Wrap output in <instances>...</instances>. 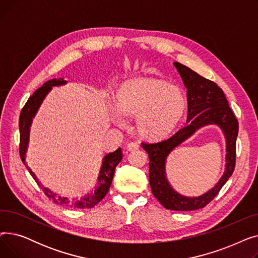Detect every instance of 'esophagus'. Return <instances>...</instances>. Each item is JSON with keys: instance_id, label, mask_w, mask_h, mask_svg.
I'll list each match as a JSON object with an SVG mask.
<instances>
[{"instance_id": "1", "label": "esophagus", "mask_w": 258, "mask_h": 258, "mask_svg": "<svg viewBox=\"0 0 258 258\" xmlns=\"http://www.w3.org/2000/svg\"><path fill=\"white\" fill-rule=\"evenodd\" d=\"M126 148H127V151H130V152L137 151V150H139V145L137 143H135V142H131V143L127 144Z\"/></svg>"}]
</instances>
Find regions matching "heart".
<instances>
[{
  "mask_svg": "<svg viewBox=\"0 0 258 258\" xmlns=\"http://www.w3.org/2000/svg\"><path fill=\"white\" fill-rule=\"evenodd\" d=\"M117 111L128 117H137L140 136L150 141L167 138L180 124L187 110L184 92L166 80L155 77H136L122 83L115 94ZM115 123L123 120L113 114Z\"/></svg>",
  "mask_w": 258,
  "mask_h": 258,
  "instance_id": "1",
  "label": "heart"
}]
</instances>
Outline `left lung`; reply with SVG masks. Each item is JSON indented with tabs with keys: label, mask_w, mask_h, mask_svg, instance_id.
<instances>
[{
	"label": "left lung",
	"mask_w": 258,
	"mask_h": 258,
	"mask_svg": "<svg viewBox=\"0 0 258 258\" xmlns=\"http://www.w3.org/2000/svg\"><path fill=\"white\" fill-rule=\"evenodd\" d=\"M173 64L177 68L187 89V124L166 140L155 143L142 142L141 145L150 159V184L155 198L168 210L190 211L208 205L231 177L236 161L238 121L230 108L223 90L218 85L178 61ZM210 123L221 126L227 139L225 173L219 183L205 195L198 198L183 197L175 193L167 182L165 160L175 146L190 137L201 126Z\"/></svg>",
	"instance_id": "left-lung-1"
}]
</instances>
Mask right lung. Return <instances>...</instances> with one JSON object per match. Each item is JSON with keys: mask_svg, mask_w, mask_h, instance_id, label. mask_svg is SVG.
Wrapping results in <instances>:
<instances>
[{"mask_svg": "<svg viewBox=\"0 0 258 258\" xmlns=\"http://www.w3.org/2000/svg\"><path fill=\"white\" fill-rule=\"evenodd\" d=\"M66 83L67 81L61 78L60 79H51V80L47 81V83H45L42 87L38 88L29 97V99L27 100L26 104L22 108L20 120H19L20 156H21V159L23 161V163L25 164L26 168L28 169L29 173L32 175V178L35 180L37 185L42 188L44 194L49 199H51L54 203H56V204H60V205L75 207V208H92L95 205H97L98 203L105 197V195L108 192V189H110V186H111L113 178H114L115 168L119 164V162L122 160V152H121L120 147L114 153H110L104 157L102 167H101L100 174L98 178V186L96 187V189H95V191L92 195H88L84 199H81L80 201H76L75 203L73 201L68 200L67 198H61L60 196L53 194L52 191L49 190V189L40 185V183L37 181V178L35 177V174L28 167V165L26 164V161H25V154L27 151V145H28V142H29V132H30V125L32 122V118L34 117L35 113L37 112V108L39 107L40 103H42V101L44 100L45 96L51 90V88L54 86L64 85Z\"/></svg>", "mask_w": 258, "mask_h": 258, "instance_id": "1", "label": "right lung"}]
</instances>
